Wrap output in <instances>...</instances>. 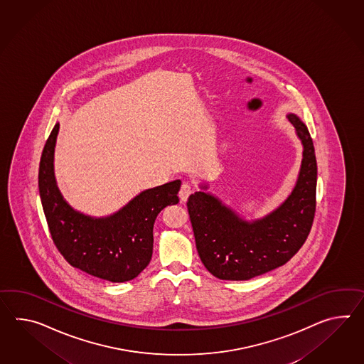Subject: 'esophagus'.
<instances>
[{"instance_id": "esophagus-1", "label": "esophagus", "mask_w": 364, "mask_h": 364, "mask_svg": "<svg viewBox=\"0 0 364 364\" xmlns=\"http://www.w3.org/2000/svg\"><path fill=\"white\" fill-rule=\"evenodd\" d=\"M191 193H192V188H191V186H189L188 183H183L181 188H180V192H178L180 200H181L183 203H186Z\"/></svg>"}]
</instances>
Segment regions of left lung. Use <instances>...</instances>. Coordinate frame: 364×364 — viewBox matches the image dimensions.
<instances>
[{"label":"left lung","mask_w":364,"mask_h":364,"mask_svg":"<svg viewBox=\"0 0 364 364\" xmlns=\"http://www.w3.org/2000/svg\"><path fill=\"white\" fill-rule=\"evenodd\" d=\"M301 141L302 160L291 195L274 212L247 221L204 191L188 198L196 247L205 268L221 280H250L285 264L311 232L316 212L317 161L308 127L287 114ZM208 189L206 184L200 186Z\"/></svg>","instance_id":"obj_1"}]
</instances>
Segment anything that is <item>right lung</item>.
<instances>
[{
	"mask_svg": "<svg viewBox=\"0 0 364 364\" xmlns=\"http://www.w3.org/2000/svg\"><path fill=\"white\" fill-rule=\"evenodd\" d=\"M59 124L45 144L39 164V195L51 238L75 268L112 283L133 280L150 263L154 223L167 206L178 203L181 181L146 189L107 217L75 210L63 197L53 173V152Z\"/></svg>",
	"mask_w": 364,
	"mask_h": 364,
	"instance_id": "obj_1",
	"label": "right lung"
}]
</instances>
